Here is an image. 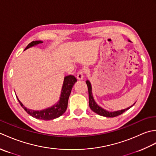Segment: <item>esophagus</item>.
Returning <instances> with one entry per match:
<instances>
[{
  "label": "esophagus",
  "mask_w": 156,
  "mask_h": 156,
  "mask_svg": "<svg viewBox=\"0 0 156 156\" xmlns=\"http://www.w3.org/2000/svg\"><path fill=\"white\" fill-rule=\"evenodd\" d=\"M84 70H80L77 73V76H76V78H77L78 80H82L84 78Z\"/></svg>",
  "instance_id": "34e87169"
}]
</instances>
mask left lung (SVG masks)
<instances>
[{
	"label": "left lung",
	"instance_id": "obj_1",
	"mask_svg": "<svg viewBox=\"0 0 156 156\" xmlns=\"http://www.w3.org/2000/svg\"><path fill=\"white\" fill-rule=\"evenodd\" d=\"M87 84L88 87V97H89V106H90V108H91V110L92 111H94L96 113H97L99 115L101 116H104V117H117V116L120 115L121 114L123 113L124 112L126 111H127L128 109L130 108L131 107H128L127 108L123 109V110H121V111H114V112H109L105 110L102 108L100 107L96 103L93 97H92V87H91V84L90 83V82L87 80Z\"/></svg>",
	"mask_w": 156,
	"mask_h": 156
}]
</instances>
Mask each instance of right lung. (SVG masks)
I'll return each instance as SVG.
<instances>
[{
  "label": "right lung",
  "mask_w": 156,
  "mask_h": 156,
  "mask_svg": "<svg viewBox=\"0 0 156 156\" xmlns=\"http://www.w3.org/2000/svg\"><path fill=\"white\" fill-rule=\"evenodd\" d=\"M41 43H43V41H32L30 44H28L25 49H27L30 47H32V46L34 45H37L39 44H41ZM76 82H77V80H76L75 76L72 75L66 76L64 78V84H63V87L62 89L61 97L59 102L55 105L53 106V107L44 109V110L42 111H33L30 110V109L29 108H27L21 102H20L17 97H16V98H17L18 101L19 102L20 105H21L23 109H24L29 115L32 116L33 117L45 121L52 120V119L60 117V116L64 114L65 111H66V109H67L68 107V102L69 94L71 93L72 88Z\"/></svg>",
  "instance_id": "obj_1"
}]
</instances>
